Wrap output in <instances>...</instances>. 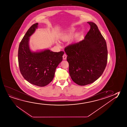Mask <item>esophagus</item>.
<instances>
[{"label": "esophagus", "mask_w": 127, "mask_h": 127, "mask_svg": "<svg viewBox=\"0 0 127 127\" xmlns=\"http://www.w3.org/2000/svg\"><path fill=\"white\" fill-rule=\"evenodd\" d=\"M63 59H64V60H65V59H66L67 58V55H65V54H64V55H63Z\"/></svg>", "instance_id": "1"}]
</instances>
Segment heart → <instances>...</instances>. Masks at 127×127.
Segmentation results:
<instances>
[{"label": "heart", "mask_w": 127, "mask_h": 127, "mask_svg": "<svg viewBox=\"0 0 127 127\" xmlns=\"http://www.w3.org/2000/svg\"><path fill=\"white\" fill-rule=\"evenodd\" d=\"M73 30H71L70 31L68 32V33L64 35V39H67V38H68V37H69V36H70V35H71V34L73 33Z\"/></svg>", "instance_id": "obj_1"}]
</instances>
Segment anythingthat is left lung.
Returning a JSON list of instances; mask_svg holds the SVG:
<instances>
[{
    "mask_svg": "<svg viewBox=\"0 0 127 127\" xmlns=\"http://www.w3.org/2000/svg\"><path fill=\"white\" fill-rule=\"evenodd\" d=\"M91 28L84 39L64 48L69 64V73L76 84L84 86L97 80L107 63L106 43L98 26L88 22Z\"/></svg>",
    "mask_w": 127,
    "mask_h": 127,
    "instance_id": "8db88e82",
    "label": "left lung"
}]
</instances>
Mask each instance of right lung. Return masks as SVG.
<instances>
[{
  "label": "right lung",
  "instance_id": "1",
  "mask_svg": "<svg viewBox=\"0 0 127 127\" xmlns=\"http://www.w3.org/2000/svg\"><path fill=\"white\" fill-rule=\"evenodd\" d=\"M34 24L28 29L20 43L18 60L20 71L24 78L31 84L44 87L53 80L55 72L63 61L64 51L55 52L49 49L32 52L29 48V37L38 27Z\"/></svg>",
  "mask_w": 127,
  "mask_h": 127
}]
</instances>
